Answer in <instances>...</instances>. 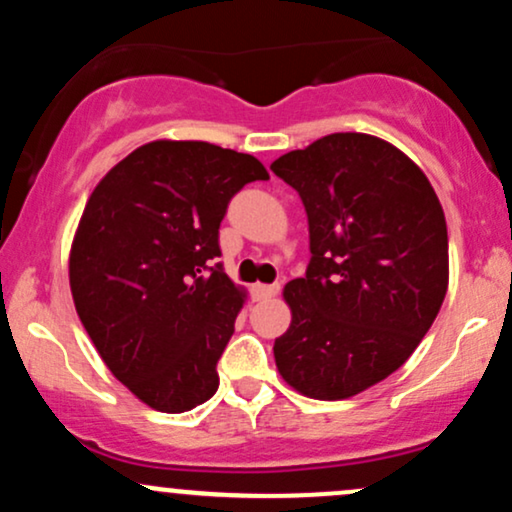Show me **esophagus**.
<instances>
[{"instance_id": "esophagus-1", "label": "esophagus", "mask_w": 512, "mask_h": 512, "mask_svg": "<svg viewBox=\"0 0 512 512\" xmlns=\"http://www.w3.org/2000/svg\"><path fill=\"white\" fill-rule=\"evenodd\" d=\"M279 291H281L279 284H255V286H252V293H255L257 301H264V298H274Z\"/></svg>"}]
</instances>
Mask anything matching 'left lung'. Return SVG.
<instances>
[{
    "instance_id": "8db88e82",
    "label": "left lung",
    "mask_w": 512,
    "mask_h": 512,
    "mask_svg": "<svg viewBox=\"0 0 512 512\" xmlns=\"http://www.w3.org/2000/svg\"><path fill=\"white\" fill-rule=\"evenodd\" d=\"M303 199L310 264L284 286L281 378L305 397L349 399L395 373L448 291V226L436 190L385 139L337 132L272 163Z\"/></svg>"
}]
</instances>
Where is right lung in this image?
Wrapping results in <instances>:
<instances>
[{"label": "right lung", "instance_id": "1", "mask_svg": "<svg viewBox=\"0 0 512 512\" xmlns=\"http://www.w3.org/2000/svg\"><path fill=\"white\" fill-rule=\"evenodd\" d=\"M250 154L156 139L122 158L88 197L69 250V286L103 363L139 402L182 414L219 387L243 308L221 264L219 226L243 185L267 180Z\"/></svg>", "mask_w": 512, "mask_h": 512}]
</instances>
